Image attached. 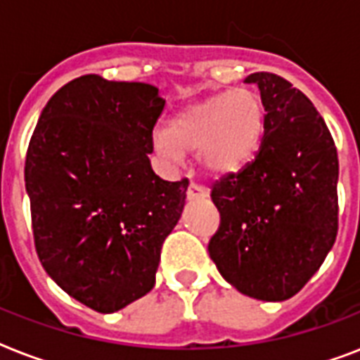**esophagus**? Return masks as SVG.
I'll return each mask as SVG.
<instances>
[{
	"label": "esophagus",
	"instance_id": "esophagus-1",
	"mask_svg": "<svg viewBox=\"0 0 360 360\" xmlns=\"http://www.w3.org/2000/svg\"><path fill=\"white\" fill-rule=\"evenodd\" d=\"M207 188H205V186H202V185H198V183H191V185H188V188H186V198H188V200H205V198H207Z\"/></svg>",
	"mask_w": 360,
	"mask_h": 360
}]
</instances>
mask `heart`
Returning <instances> with one entry per match:
<instances>
[{"label": "heart", "instance_id": "b5f03b06", "mask_svg": "<svg viewBox=\"0 0 360 360\" xmlns=\"http://www.w3.org/2000/svg\"><path fill=\"white\" fill-rule=\"evenodd\" d=\"M265 134V104L252 89L239 87L186 106L153 136L155 151L177 162L200 151L211 175H236L254 160Z\"/></svg>", "mask_w": 360, "mask_h": 360}]
</instances>
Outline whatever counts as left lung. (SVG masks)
Masks as SVG:
<instances>
[{"label":"left lung","instance_id":"obj_1","mask_svg":"<svg viewBox=\"0 0 360 360\" xmlns=\"http://www.w3.org/2000/svg\"><path fill=\"white\" fill-rule=\"evenodd\" d=\"M245 82L259 87L265 134L245 169L213 185L220 226L209 256L243 295L285 301L335 245L338 155L304 93L273 72H254Z\"/></svg>","mask_w":360,"mask_h":360}]
</instances>
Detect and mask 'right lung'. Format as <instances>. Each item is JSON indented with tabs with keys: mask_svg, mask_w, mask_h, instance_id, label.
Returning a JSON list of instances; mask_svg holds the SVG:
<instances>
[{
	"mask_svg": "<svg viewBox=\"0 0 360 360\" xmlns=\"http://www.w3.org/2000/svg\"><path fill=\"white\" fill-rule=\"evenodd\" d=\"M166 101L141 82L86 75L41 112L27 157L33 239L50 278L82 304L117 312L153 290L188 181L151 168Z\"/></svg>",
	"mask_w": 360,
	"mask_h": 360,
	"instance_id": "right-lung-1",
	"label": "right lung"
}]
</instances>
